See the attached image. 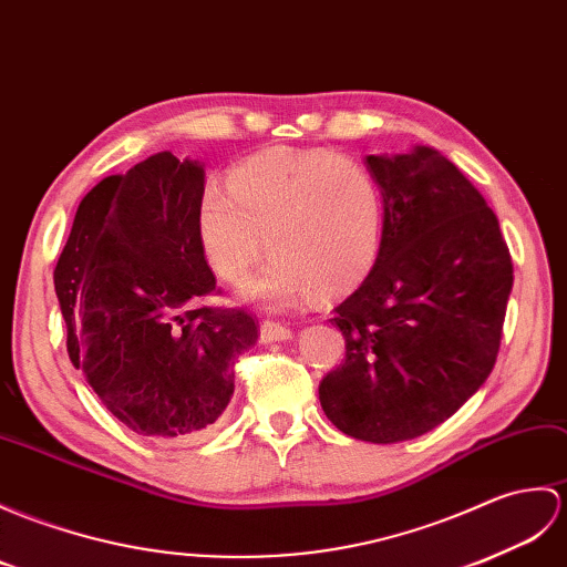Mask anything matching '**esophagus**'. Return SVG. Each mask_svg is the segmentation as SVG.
Returning <instances> with one entry per match:
<instances>
[{
    "mask_svg": "<svg viewBox=\"0 0 567 567\" xmlns=\"http://www.w3.org/2000/svg\"><path fill=\"white\" fill-rule=\"evenodd\" d=\"M292 338V328L280 321H262L260 323V343H278V340Z\"/></svg>",
    "mask_w": 567,
    "mask_h": 567,
    "instance_id": "1",
    "label": "esophagus"
}]
</instances>
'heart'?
<instances>
[{
	"label": "heart",
	"instance_id": "obj_1",
	"mask_svg": "<svg viewBox=\"0 0 567 567\" xmlns=\"http://www.w3.org/2000/svg\"><path fill=\"white\" fill-rule=\"evenodd\" d=\"M381 231L377 176L331 150L254 154L231 171L229 190L209 183L197 203V239L219 278L246 280L268 244L275 256L246 297L272 309L360 282L377 262Z\"/></svg>",
	"mask_w": 567,
	"mask_h": 567
}]
</instances>
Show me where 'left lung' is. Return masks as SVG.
<instances>
[{"instance_id":"1","label":"left lung","mask_w":567,"mask_h":567,"mask_svg":"<svg viewBox=\"0 0 567 567\" xmlns=\"http://www.w3.org/2000/svg\"><path fill=\"white\" fill-rule=\"evenodd\" d=\"M384 195L372 272L336 307L346 360L319 386L326 417L354 440H415L452 417L503 338L512 258L483 195L432 147L370 154Z\"/></svg>"}]
</instances>
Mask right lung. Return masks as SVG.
<instances>
[{
  "label": "right lung",
  "mask_w": 567,
  "mask_h": 567,
  "mask_svg": "<svg viewBox=\"0 0 567 567\" xmlns=\"http://www.w3.org/2000/svg\"><path fill=\"white\" fill-rule=\"evenodd\" d=\"M203 190V164L171 152L103 178L79 203L55 268L72 364L142 437L203 434L258 340L251 313L197 307L215 292L197 239Z\"/></svg>",
  "instance_id": "right-lung-1"
}]
</instances>
